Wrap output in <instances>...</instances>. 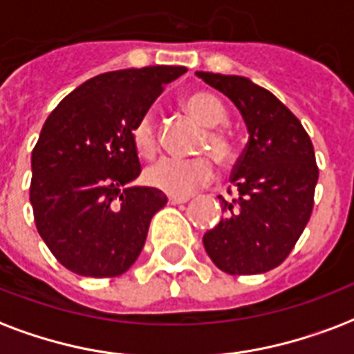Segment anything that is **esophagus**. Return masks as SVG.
I'll return each mask as SVG.
<instances>
[{"label":"esophagus","mask_w":354,"mask_h":354,"mask_svg":"<svg viewBox=\"0 0 354 354\" xmlns=\"http://www.w3.org/2000/svg\"><path fill=\"white\" fill-rule=\"evenodd\" d=\"M189 201V196H169V204L171 206H176V204H185Z\"/></svg>","instance_id":"esophagus-1"}]
</instances>
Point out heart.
Here are the masks:
<instances>
[{"instance_id": "1", "label": "heart", "mask_w": 354, "mask_h": 354, "mask_svg": "<svg viewBox=\"0 0 354 354\" xmlns=\"http://www.w3.org/2000/svg\"><path fill=\"white\" fill-rule=\"evenodd\" d=\"M183 109L196 122L204 126V135L198 141V152L212 153L219 165H228L232 159V145L217 126L225 122V107L213 94L196 91L183 98ZM131 142L141 158H153L158 152V131L150 115H142L131 128ZM213 163L207 156L193 159H159L145 171V182L167 195L189 196L196 189L213 180Z\"/></svg>"}]
</instances>
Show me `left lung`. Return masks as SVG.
Instances as JSON below:
<instances>
[{
    "label": "left lung",
    "instance_id": "1",
    "mask_svg": "<svg viewBox=\"0 0 354 354\" xmlns=\"http://www.w3.org/2000/svg\"><path fill=\"white\" fill-rule=\"evenodd\" d=\"M196 75L234 102L249 131L230 178L237 196H219L226 217L204 234V249L228 274L267 273L288 258L308 225L319 176L314 147L299 118L249 77Z\"/></svg>",
    "mask_w": 354,
    "mask_h": 354
}]
</instances>
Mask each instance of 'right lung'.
<instances>
[{"label":"right lung","mask_w":354,"mask_h":354,"mask_svg":"<svg viewBox=\"0 0 354 354\" xmlns=\"http://www.w3.org/2000/svg\"><path fill=\"white\" fill-rule=\"evenodd\" d=\"M185 72L165 64L105 72L46 118L31 153L29 198L40 237L72 273L118 277L141 254L167 196L131 185L141 174L131 128Z\"/></svg>","instance_id":"add662e5"}]
</instances>
